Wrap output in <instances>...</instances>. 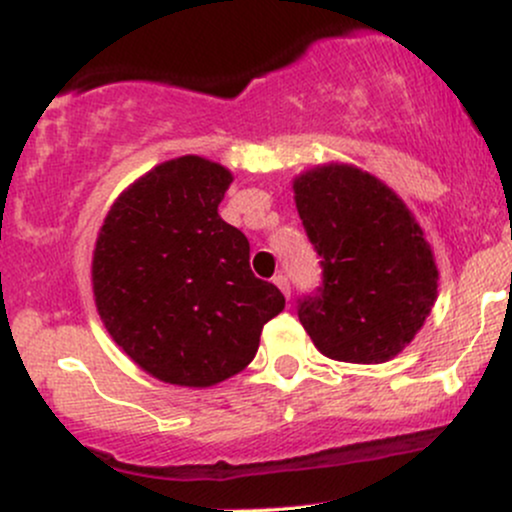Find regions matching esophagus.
<instances>
[{
  "label": "esophagus",
  "mask_w": 512,
  "mask_h": 512,
  "mask_svg": "<svg viewBox=\"0 0 512 512\" xmlns=\"http://www.w3.org/2000/svg\"><path fill=\"white\" fill-rule=\"evenodd\" d=\"M274 284L279 286V291L284 293L286 298H291V284H289V276H286V274H276V276H274Z\"/></svg>",
  "instance_id": "obj_1"
}]
</instances>
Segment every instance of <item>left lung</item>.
I'll use <instances>...</instances> for the list:
<instances>
[{
  "label": "left lung",
  "mask_w": 512,
  "mask_h": 512,
  "mask_svg": "<svg viewBox=\"0 0 512 512\" xmlns=\"http://www.w3.org/2000/svg\"><path fill=\"white\" fill-rule=\"evenodd\" d=\"M322 284L298 301L317 351L385 363L424 327L438 296L431 245L407 204L366 170L327 163L293 180Z\"/></svg>",
  "instance_id": "obj_1"
}]
</instances>
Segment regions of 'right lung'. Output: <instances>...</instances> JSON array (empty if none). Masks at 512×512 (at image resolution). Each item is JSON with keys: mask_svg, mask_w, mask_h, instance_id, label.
I'll list each match as a JSON object with an SVG mask.
<instances>
[{"mask_svg": "<svg viewBox=\"0 0 512 512\" xmlns=\"http://www.w3.org/2000/svg\"><path fill=\"white\" fill-rule=\"evenodd\" d=\"M233 175L202 156L129 185L93 250V296L125 354L170 385L209 387L255 358L284 293L250 269V243L219 216Z\"/></svg>", "mask_w": 512, "mask_h": 512, "instance_id": "1", "label": "right lung"}]
</instances>
